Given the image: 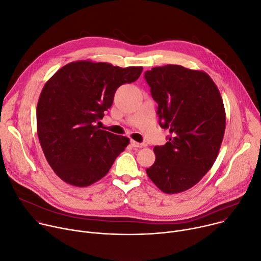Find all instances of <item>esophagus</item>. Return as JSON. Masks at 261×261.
Returning <instances> with one entry per match:
<instances>
[{"mask_svg": "<svg viewBox=\"0 0 261 261\" xmlns=\"http://www.w3.org/2000/svg\"><path fill=\"white\" fill-rule=\"evenodd\" d=\"M130 144H131V146H132L133 148H143V147H145V144L137 143V141H135V140H133V139H131Z\"/></svg>", "mask_w": 261, "mask_h": 261, "instance_id": "obj_1", "label": "esophagus"}]
</instances>
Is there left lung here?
Listing matches in <instances>:
<instances>
[{
    "label": "left lung",
    "instance_id": "obj_1",
    "mask_svg": "<svg viewBox=\"0 0 261 261\" xmlns=\"http://www.w3.org/2000/svg\"><path fill=\"white\" fill-rule=\"evenodd\" d=\"M158 104L159 124L171 136L156 146L155 162L147 169L152 182L165 194H179L196 185L215 163L226 128L220 90L203 70L177 64L145 73Z\"/></svg>",
    "mask_w": 261,
    "mask_h": 261
}]
</instances>
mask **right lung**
Wrapping results in <instances>:
<instances>
[{
    "label": "right lung",
    "mask_w": 261,
    "mask_h": 261,
    "mask_svg": "<svg viewBox=\"0 0 261 261\" xmlns=\"http://www.w3.org/2000/svg\"><path fill=\"white\" fill-rule=\"evenodd\" d=\"M141 66L70 62L44 84L37 103L38 139L46 161L64 182L85 187L102 179L129 145L126 136L99 129L116 89L136 81Z\"/></svg>",
    "instance_id": "obj_1"
}]
</instances>
